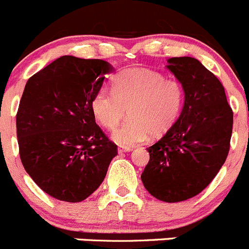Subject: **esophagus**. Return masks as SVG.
I'll list each match as a JSON object with an SVG mask.
<instances>
[{"label": "esophagus", "instance_id": "obj_1", "mask_svg": "<svg viewBox=\"0 0 249 249\" xmlns=\"http://www.w3.org/2000/svg\"><path fill=\"white\" fill-rule=\"evenodd\" d=\"M129 151H131V148L130 147H119L118 148V152L119 153H123V152H129Z\"/></svg>", "mask_w": 249, "mask_h": 249}]
</instances>
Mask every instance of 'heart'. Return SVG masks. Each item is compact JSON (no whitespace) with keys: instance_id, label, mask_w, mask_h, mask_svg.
Returning <instances> with one entry per match:
<instances>
[{"instance_id":"obj_1","label":"heart","mask_w":249,"mask_h":249,"mask_svg":"<svg viewBox=\"0 0 249 249\" xmlns=\"http://www.w3.org/2000/svg\"><path fill=\"white\" fill-rule=\"evenodd\" d=\"M184 101L177 80H166L162 73L143 69H127L114 78L113 90L101 88L90 107L97 122L114 129L124 118L129 119L114 130L113 139L122 146H132L146 139L159 138L177 120Z\"/></svg>"}]
</instances>
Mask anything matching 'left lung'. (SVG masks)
Segmentation results:
<instances>
[{
  "mask_svg": "<svg viewBox=\"0 0 249 249\" xmlns=\"http://www.w3.org/2000/svg\"><path fill=\"white\" fill-rule=\"evenodd\" d=\"M168 67L184 89L179 118L147 148L141 180L152 196L178 203L203 192L230 151L233 111L219 78L194 57H172Z\"/></svg>",
  "mask_w": 249,
  "mask_h": 249,
  "instance_id": "8db88e82",
  "label": "left lung"
}]
</instances>
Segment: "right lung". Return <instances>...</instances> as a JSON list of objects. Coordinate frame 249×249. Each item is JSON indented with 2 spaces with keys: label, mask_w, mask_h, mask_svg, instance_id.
I'll use <instances>...</instances> for the list:
<instances>
[{
  "label": "right lung",
  "mask_w": 249,
  "mask_h": 249,
  "mask_svg": "<svg viewBox=\"0 0 249 249\" xmlns=\"http://www.w3.org/2000/svg\"><path fill=\"white\" fill-rule=\"evenodd\" d=\"M111 69L103 60L65 55L25 85L16 117L20 161L36 184L57 200L88 198L118 155L90 107Z\"/></svg>",
  "instance_id": "1"
}]
</instances>
